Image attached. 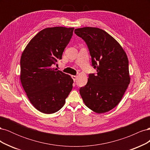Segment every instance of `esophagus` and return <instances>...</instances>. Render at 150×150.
Returning a JSON list of instances; mask_svg holds the SVG:
<instances>
[{
	"label": "esophagus",
	"mask_w": 150,
	"mask_h": 150,
	"mask_svg": "<svg viewBox=\"0 0 150 150\" xmlns=\"http://www.w3.org/2000/svg\"><path fill=\"white\" fill-rule=\"evenodd\" d=\"M72 79H73L74 81L75 82V81L77 79V78H78V76H72Z\"/></svg>",
	"instance_id": "34e87169"
}]
</instances>
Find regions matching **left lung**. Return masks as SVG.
Returning a JSON list of instances; mask_svg holds the SVG:
<instances>
[{"label": "left lung", "mask_w": 150, "mask_h": 150, "mask_svg": "<svg viewBox=\"0 0 150 150\" xmlns=\"http://www.w3.org/2000/svg\"><path fill=\"white\" fill-rule=\"evenodd\" d=\"M86 43L92 66L97 73L89 74L79 93L84 104L97 113L111 110L119 104L130 83L128 59L124 49L106 31L91 27L74 30Z\"/></svg>", "instance_id": "left-lung-1"}]
</instances>
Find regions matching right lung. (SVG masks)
I'll return each instance as SVG.
<instances>
[{"instance_id": "1", "label": "right lung", "mask_w": 150, "mask_h": 150, "mask_svg": "<svg viewBox=\"0 0 150 150\" xmlns=\"http://www.w3.org/2000/svg\"><path fill=\"white\" fill-rule=\"evenodd\" d=\"M74 29L54 27L40 30L22 54V86L31 104L45 114L61 110L72 89L71 77L52 66L62 59Z\"/></svg>"}]
</instances>
